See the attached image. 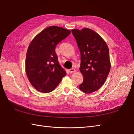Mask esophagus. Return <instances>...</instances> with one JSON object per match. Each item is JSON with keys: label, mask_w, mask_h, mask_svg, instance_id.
<instances>
[{"label": "esophagus", "mask_w": 134, "mask_h": 134, "mask_svg": "<svg viewBox=\"0 0 134 134\" xmlns=\"http://www.w3.org/2000/svg\"><path fill=\"white\" fill-rule=\"evenodd\" d=\"M76 71V70H75V69H74V68H71V69H70V70H69V72H70V73H74V72H75Z\"/></svg>", "instance_id": "esophagus-1"}]
</instances>
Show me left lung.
<instances>
[{
    "label": "left lung",
    "instance_id": "obj_1",
    "mask_svg": "<svg viewBox=\"0 0 134 134\" xmlns=\"http://www.w3.org/2000/svg\"><path fill=\"white\" fill-rule=\"evenodd\" d=\"M81 55L80 71L83 82L79 88L85 93L98 90L104 83L110 70L109 49L105 41L98 33L88 28L73 29Z\"/></svg>",
    "mask_w": 134,
    "mask_h": 134
}]
</instances>
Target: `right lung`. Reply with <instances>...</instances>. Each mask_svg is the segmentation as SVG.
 Wrapping results in <instances>:
<instances>
[{"mask_svg":"<svg viewBox=\"0 0 134 134\" xmlns=\"http://www.w3.org/2000/svg\"><path fill=\"white\" fill-rule=\"evenodd\" d=\"M70 33V30L61 27L49 26L30 43L26 57V73L32 86L40 92H51L66 76V71L60 66L55 49L57 45Z\"/></svg>","mask_w":134,"mask_h":134,"instance_id":"right-lung-1","label":"right lung"}]
</instances>
